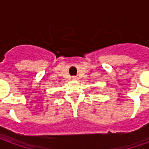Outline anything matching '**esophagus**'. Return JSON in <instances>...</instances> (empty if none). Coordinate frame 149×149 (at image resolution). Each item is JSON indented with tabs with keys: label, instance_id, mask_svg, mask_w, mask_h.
Segmentation results:
<instances>
[{
	"label": "esophagus",
	"instance_id": "obj_1",
	"mask_svg": "<svg viewBox=\"0 0 149 149\" xmlns=\"http://www.w3.org/2000/svg\"><path fill=\"white\" fill-rule=\"evenodd\" d=\"M72 80H77L78 78H77V77H75V76H73V77H72Z\"/></svg>",
	"mask_w": 149,
	"mask_h": 149
}]
</instances>
